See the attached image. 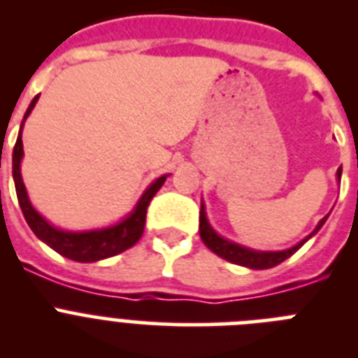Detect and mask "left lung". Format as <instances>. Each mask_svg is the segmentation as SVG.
<instances>
[{
  "label": "left lung",
  "instance_id": "8db88e82",
  "mask_svg": "<svg viewBox=\"0 0 358 358\" xmlns=\"http://www.w3.org/2000/svg\"><path fill=\"white\" fill-rule=\"evenodd\" d=\"M341 176H343V166L337 170V181L341 182ZM327 217H322L319 220V224L315 226V229L310 233L306 238H303L301 242L292 245L289 249H283V251H255V249H249V248H243L240 243L231 242V240L224 238L217 233V231L211 227V224L208 222V217H206V206H204V201H201V215H199V233H201V238L204 242L210 251H213L215 255L224 258V260L231 262V264H236V265H242V267H248V268H256V271H262V268H271V267H276L280 265L281 262H285L287 258L294 255L297 249H301L303 243L306 240H310L312 236L317 233L319 229L322 227V224L327 222Z\"/></svg>",
  "mask_w": 358,
  "mask_h": 358
}]
</instances>
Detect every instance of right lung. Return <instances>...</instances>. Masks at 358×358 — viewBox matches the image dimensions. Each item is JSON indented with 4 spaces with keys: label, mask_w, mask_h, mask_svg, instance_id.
I'll list each match as a JSON object with an SVG mask.
<instances>
[{
    "label": "right lung",
    "mask_w": 358,
    "mask_h": 358,
    "mask_svg": "<svg viewBox=\"0 0 358 358\" xmlns=\"http://www.w3.org/2000/svg\"><path fill=\"white\" fill-rule=\"evenodd\" d=\"M37 100H39V94L34 96L27 113H24V118L21 122V129H19L17 134V141H15L14 154H12V176H14L15 194H17L19 206H21V211H23L24 220H27L28 226H30V229L34 231V235L37 238L43 240L53 251H57L59 255L66 256V258L73 262L91 264V262L106 260V258H110V256L127 251L143 235L148 204H150L152 197L157 194V189L166 181L169 173L157 177L156 181L150 182V186L145 189L140 201L136 202L134 210L127 217L122 218L120 222L113 224V226L87 231H64L61 227H55L36 208L31 206L30 199H28V192L24 188L23 177H21V161H23L24 156L21 134H23L24 122L30 116L31 109L36 107Z\"/></svg>",
    "instance_id": "right-lung-1"
}]
</instances>
